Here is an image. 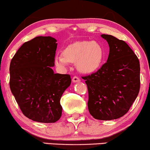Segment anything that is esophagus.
<instances>
[{
    "label": "esophagus",
    "instance_id": "esophagus-1",
    "mask_svg": "<svg viewBox=\"0 0 150 150\" xmlns=\"http://www.w3.org/2000/svg\"><path fill=\"white\" fill-rule=\"evenodd\" d=\"M72 81L74 83H78V82L81 81V80H80V79L78 76H74L72 79Z\"/></svg>",
    "mask_w": 150,
    "mask_h": 150
}]
</instances>
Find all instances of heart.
Listing matches in <instances>:
<instances>
[{"mask_svg":"<svg viewBox=\"0 0 150 150\" xmlns=\"http://www.w3.org/2000/svg\"><path fill=\"white\" fill-rule=\"evenodd\" d=\"M103 55V49L97 42L81 41L68 45L63 53L55 55L54 62L61 67H65L69 62L76 63L79 71L89 73L100 66Z\"/></svg>","mask_w":150,"mask_h":150,"instance_id":"b5f03b06","label":"heart"}]
</instances>
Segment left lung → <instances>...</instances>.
Instances as JSON below:
<instances>
[{
    "label": "left lung",
    "instance_id": "1",
    "mask_svg": "<svg viewBox=\"0 0 150 150\" xmlns=\"http://www.w3.org/2000/svg\"><path fill=\"white\" fill-rule=\"evenodd\" d=\"M109 45L107 61L96 72L83 77L87 84L90 114L100 120L124 116L140 90L138 57L124 41L102 35Z\"/></svg>",
    "mask_w": 150,
    "mask_h": 150
}]
</instances>
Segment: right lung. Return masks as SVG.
Returning <instances> with one entry per match:
<instances>
[{"instance_id":"add662e5","label":"right lung","mask_w":150,"mask_h":150,"mask_svg":"<svg viewBox=\"0 0 150 150\" xmlns=\"http://www.w3.org/2000/svg\"><path fill=\"white\" fill-rule=\"evenodd\" d=\"M57 40L36 37L22 44L12 58L9 86L19 107L26 117L41 123L60 119V100L71 84L69 74H54Z\"/></svg>"}]
</instances>
